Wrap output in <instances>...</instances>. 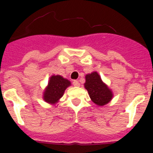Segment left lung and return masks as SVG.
Instances as JSON below:
<instances>
[{"instance_id": "1", "label": "left lung", "mask_w": 153, "mask_h": 153, "mask_svg": "<svg viewBox=\"0 0 153 153\" xmlns=\"http://www.w3.org/2000/svg\"><path fill=\"white\" fill-rule=\"evenodd\" d=\"M71 85L70 81L59 74H54L50 78L48 86L44 94V101L48 103H55L61 98L65 90Z\"/></svg>"}]
</instances>
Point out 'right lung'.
Here are the masks:
<instances>
[{
	"label": "right lung",
	"mask_w": 153,
	"mask_h": 153,
	"mask_svg": "<svg viewBox=\"0 0 153 153\" xmlns=\"http://www.w3.org/2000/svg\"><path fill=\"white\" fill-rule=\"evenodd\" d=\"M85 88L88 91L90 98L95 104L104 105L110 102L113 94L108 86L103 83L99 74L93 72L86 76Z\"/></svg>",
	"instance_id": "1"
}]
</instances>
